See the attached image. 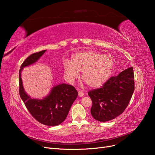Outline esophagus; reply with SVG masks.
Wrapping results in <instances>:
<instances>
[{
	"mask_svg": "<svg viewBox=\"0 0 155 155\" xmlns=\"http://www.w3.org/2000/svg\"><path fill=\"white\" fill-rule=\"evenodd\" d=\"M78 95L79 97H83L84 96V93L82 91H78Z\"/></svg>",
	"mask_w": 155,
	"mask_h": 155,
	"instance_id": "34e87169",
	"label": "esophagus"
}]
</instances>
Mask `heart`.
<instances>
[{
  "instance_id": "heart-1",
  "label": "heart",
  "mask_w": 155,
  "mask_h": 155,
  "mask_svg": "<svg viewBox=\"0 0 155 155\" xmlns=\"http://www.w3.org/2000/svg\"><path fill=\"white\" fill-rule=\"evenodd\" d=\"M67 80L73 83L81 72V78L88 86L97 87L109 78L113 69V61L109 56L97 51L88 50L72 55L71 61L65 60L63 63Z\"/></svg>"
}]
</instances>
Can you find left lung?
Wrapping results in <instances>:
<instances>
[{
    "label": "left lung",
    "instance_id": "obj_1",
    "mask_svg": "<svg viewBox=\"0 0 155 155\" xmlns=\"http://www.w3.org/2000/svg\"><path fill=\"white\" fill-rule=\"evenodd\" d=\"M134 78L133 68L130 67L111 77L100 88L89 91L93 118L105 122L122 114L134 91Z\"/></svg>",
    "mask_w": 155,
    "mask_h": 155
}]
</instances>
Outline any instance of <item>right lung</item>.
<instances>
[{
    "label": "right lung",
    "mask_w": 155,
    "mask_h": 155,
    "mask_svg": "<svg viewBox=\"0 0 155 155\" xmlns=\"http://www.w3.org/2000/svg\"><path fill=\"white\" fill-rule=\"evenodd\" d=\"M46 50L33 54L22 64L19 70V94L22 100L34 118L45 125L56 126L64 121L72 104L78 97L73 86L60 83L51 88L48 94L42 98H32L25 92L21 78L23 68L38 61Z\"/></svg>",
    "instance_id": "1"
}]
</instances>
